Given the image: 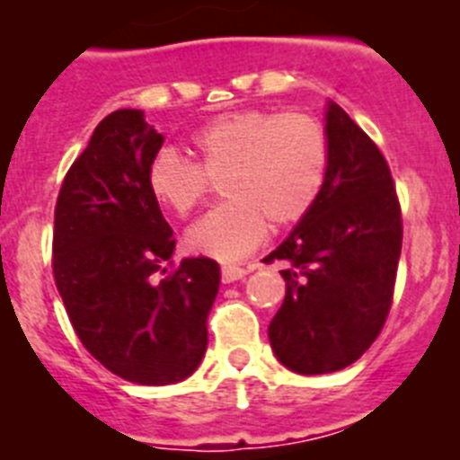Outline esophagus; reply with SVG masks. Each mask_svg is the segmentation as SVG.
<instances>
[{"label": "esophagus", "mask_w": 460, "mask_h": 460, "mask_svg": "<svg viewBox=\"0 0 460 460\" xmlns=\"http://www.w3.org/2000/svg\"><path fill=\"white\" fill-rule=\"evenodd\" d=\"M251 271V267L243 269V267H223L221 269V280L223 282H234V280H242L246 273Z\"/></svg>", "instance_id": "1"}]
</instances>
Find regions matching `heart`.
Listing matches in <instances>:
<instances>
[{"instance_id": "obj_1", "label": "heart", "mask_w": 460, "mask_h": 460, "mask_svg": "<svg viewBox=\"0 0 460 460\" xmlns=\"http://www.w3.org/2000/svg\"><path fill=\"white\" fill-rule=\"evenodd\" d=\"M196 162L162 147L146 182L159 205L184 218L223 178V205L193 223L187 246L221 262L246 258L269 233L307 217L326 187L331 141L317 118L303 111L234 109L209 118L189 137Z\"/></svg>"}]
</instances>
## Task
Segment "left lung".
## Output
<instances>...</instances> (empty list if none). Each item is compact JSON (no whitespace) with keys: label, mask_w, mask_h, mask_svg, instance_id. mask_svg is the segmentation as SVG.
<instances>
[{"label":"left lung","mask_w":460,"mask_h":460,"mask_svg":"<svg viewBox=\"0 0 460 460\" xmlns=\"http://www.w3.org/2000/svg\"><path fill=\"white\" fill-rule=\"evenodd\" d=\"M331 168L314 208L264 258L282 269L285 301L269 326L278 360L298 374L349 367L381 335L402 255V205L376 143L328 104Z\"/></svg>","instance_id":"8db88e82"}]
</instances>
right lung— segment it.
<instances>
[{"label": "right lung", "instance_id": "obj_1", "mask_svg": "<svg viewBox=\"0 0 460 460\" xmlns=\"http://www.w3.org/2000/svg\"><path fill=\"white\" fill-rule=\"evenodd\" d=\"M162 143L138 109L109 113L54 208L52 271L70 323L95 360L138 385L196 372L221 280L209 258L172 264V230L146 182Z\"/></svg>", "mask_w": 460, "mask_h": 460}]
</instances>
